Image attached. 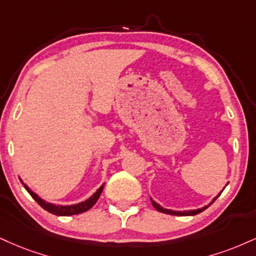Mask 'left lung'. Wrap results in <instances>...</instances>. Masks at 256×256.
Here are the masks:
<instances>
[{
  "instance_id": "1",
  "label": "left lung",
  "mask_w": 256,
  "mask_h": 256,
  "mask_svg": "<svg viewBox=\"0 0 256 256\" xmlns=\"http://www.w3.org/2000/svg\"><path fill=\"white\" fill-rule=\"evenodd\" d=\"M220 193H222V192H220ZM220 193L216 196V198H214V200H212V202H214V200H216V199L218 198V196H220ZM150 200H152V204L154 208H156V210L160 211V212H163V214H174V216H194V214H200V212H202L204 210H206V208H208V206H210V205L212 204V202H210V204H208V206H204V208H196V210H190V211H173V210H168V208H163L161 205H158V202H154L152 198H150Z\"/></svg>"
}]
</instances>
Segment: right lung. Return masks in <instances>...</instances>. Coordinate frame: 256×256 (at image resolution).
Segmentation results:
<instances>
[{"label": "right lung", "instance_id": "add662e5", "mask_svg": "<svg viewBox=\"0 0 256 256\" xmlns=\"http://www.w3.org/2000/svg\"><path fill=\"white\" fill-rule=\"evenodd\" d=\"M20 181L22 182V180H20ZM22 184H24V188H26L27 192L30 193V196H32V198L34 199L36 202H38V204L42 206V208H44V210L50 212V214H56V216H72V214H82V212L88 211L89 208H92L95 205V202H98V196H100L101 192H102V190H104V184H102V186H101L100 188H98L96 192H95L94 194L90 196V198H88L86 202H78V204L56 205V204H51V202H45V200L40 198L36 193L33 192V190H30L26 184L22 182Z\"/></svg>", "mask_w": 256, "mask_h": 256}]
</instances>
